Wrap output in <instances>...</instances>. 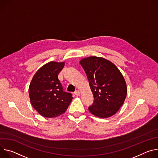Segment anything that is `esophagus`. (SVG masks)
<instances>
[{
  "label": "esophagus",
  "instance_id": "obj_1",
  "mask_svg": "<svg viewBox=\"0 0 158 158\" xmlns=\"http://www.w3.org/2000/svg\"><path fill=\"white\" fill-rule=\"evenodd\" d=\"M75 95H77V96H80V92L79 90H77V91L75 92Z\"/></svg>",
  "mask_w": 158,
  "mask_h": 158
}]
</instances>
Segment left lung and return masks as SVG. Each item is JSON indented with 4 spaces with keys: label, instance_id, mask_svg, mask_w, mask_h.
Returning a JSON list of instances; mask_svg holds the SVG:
<instances>
[{
    "label": "left lung",
    "instance_id": "8db88e82",
    "mask_svg": "<svg viewBox=\"0 0 158 158\" xmlns=\"http://www.w3.org/2000/svg\"><path fill=\"white\" fill-rule=\"evenodd\" d=\"M94 95L89 111L100 118L114 115L123 105L127 89L118 69L103 58L90 56L80 61Z\"/></svg>",
    "mask_w": 158,
    "mask_h": 158
}]
</instances>
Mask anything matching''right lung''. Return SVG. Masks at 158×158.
I'll list each match as a JSON object with an SVG mask.
<instances>
[{"label":"right lung","mask_w":158,"mask_h":158,"mask_svg":"<svg viewBox=\"0 0 158 158\" xmlns=\"http://www.w3.org/2000/svg\"><path fill=\"white\" fill-rule=\"evenodd\" d=\"M64 66V62L46 63L38 70L30 83L31 103L44 117H56L64 113L72 100V94L63 90L58 79Z\"/></svg>","instance_id":"obj_1"}]
</instances>
